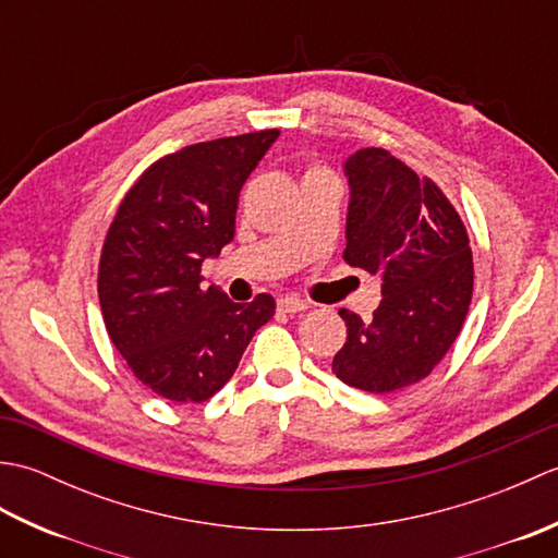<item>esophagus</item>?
Returning <instances> with one entry per match:
<instances>
[{"instance_id":"1","label":"esophagus","mask_w":558,"mask_h":558,"mask_svg":"<svg viewBox=\"0 0 558 558\" xmlns=\"http://www.w3.org/2000/svg\"><path fill=\"white\" fill-rule=\"evenodd\" d=\"M278 310L286 312V314H298V312L310 310V302H304L300 298H292V294H288V298L278 300Z\"/></svg>"}]
</instances>
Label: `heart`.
Segmentation results:
<instances>
[{"label":"heart","instance_id":"heart-1","mask_svg":"<svg viewBox=\"0 0 558 558\" xmlns=\"http://www.w3.org/2000/svg\"><path fill=\"white\" fill-rule=\"evenodd\" d=\"M310 177H333L326 168H322V165H314V168H310L304 172V180H310Z\"/></svg>","mask_w":558,"mask_h":558}]
</instances>
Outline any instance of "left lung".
I'll use <instances>...</instances> for the list:
<instances>
[{"instance_id": "8db88e82", "label": "left lung", "mask_w": 558, "mask_h": 558, "mask_svg": "<svg viewBox=\"0 0 558 558\" xmlns=\"http://www.w3.org/2000/svg\"><path fill=\"white\" fill-rule=\"evenodd\" d=\"M348 246L352 268L381 276L372 322L340 310L345 345L333 374L366 393H393L429 376L453 345L472 300V252L458 210L384 148L348 158Z\"/></svg>"}]
</instances>
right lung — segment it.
Listing matches in <instances>:
<instances>
[{
    "mask_svg": "<svg viewBox=\"0 0 558 558\" xmlns=\"http://www.w3.org/2000/svg\"><path fill=\"white\" fill-rule=\"evenodd\" d=\"M278 129L206 141L156 160L122 198L105 236L98 298L112 345L153 393L204 402L230 381L270 294L236 304L201 290V266L234 236L242 184Z\"/></svg>",
    "mask_w": 558,
    "mask_h": 558,
    "instance_id": "add662e5",
    "label": "right lung"
}]
</instances>
